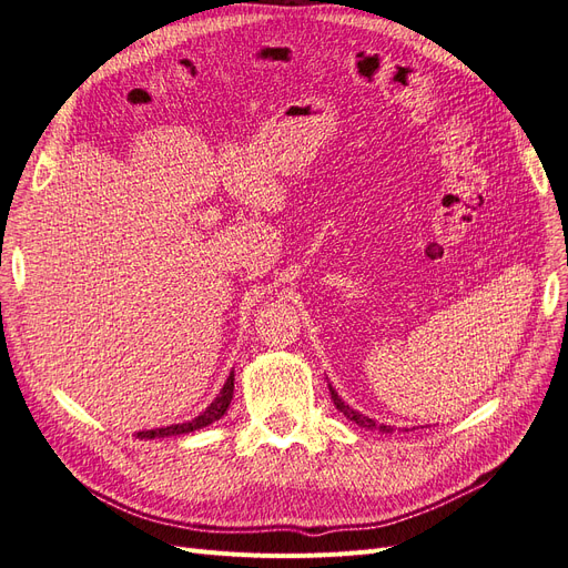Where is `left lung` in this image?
<instances>
[{"instance_id":"1","label":"left lung","mask_w":568,"mask_h":568,"mask_svg":"<svg viewBox=\"0 0 568 568\" xmlns=\"http://www.w3.org/2000/svg\"><path fill=\"white\" fill-rule=\"evenodd\" d=\"M329 390H332V398H334V405H336V409H341L343 412V415H346L351 422H355V424H359V426H367V428H379V432H393V428L390 426H384V424H376V422H372L369 417H363V415H359V412H355V409H351L346 403H343L341 398H338V395H336V390L329 386Z\"/></svg>"}]
</instances>
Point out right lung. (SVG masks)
<instances>
[{
    "label": "right lung",
    "instance_id": "add662e5",
    "mask_svg": "<svg viewBox=\"0 0 568 568\" xmlns=\"http://www.w3.org/2000/svg\"><path fill=\"white\" fill-rule=\"evenodd\" d=\"M232 395H234V372L227 376L225 386H222L220 395L211 403V407L201 412L196 419L184 422V424H175V426H165V428H151V432H140V434H136V438H165V436H180V434L199 432V428L209 426V424L217 422L222 415H225L230 403H232Z\"/></svg>",
    "mask_w": 568,
    "mask_h": 568
}]
</instances>
